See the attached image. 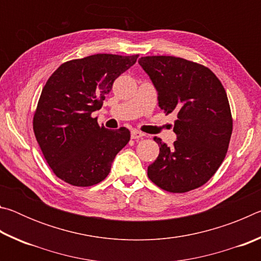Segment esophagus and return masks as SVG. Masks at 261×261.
<instances>
[{
    "mask_svg": "<svg viewBox=\"0 0 261 261\" xmlns=\"http://www.w3.org/2000/svg\"><path fill=\"white\" fill-rule=\"evenodd\" d=\"M146 135L143 134L141 131H138V130H132L131 131V138L132 139H139V138H143V137H145Z\"/></svg>",
    "mask_w": 261,
    "mask_h": 261,
    "instance_id": "obj_1",
    "label": "esophagus"
}]
</instances>
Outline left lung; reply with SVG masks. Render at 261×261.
Instances as JSON below:
<instances>
[{"label": "left lung", "instance_id": "obj_1", "mask_svg": "<svg viewBox=\"0 0 261 261\" xmlns=\"http://www.w3.org/2000/svg\"><path fill=\"white\" fill-rule=\"evenodd\" d=\"M138 63L158 92L159 107L176 113V140L160 146L147 168L149 179L174 193L204 185L226 158L232 132L227 93L208 68L175 56H146Z\"/></svg>", "mask_w": 261, "mask_h": 261}]
</instances>
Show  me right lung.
Returning <instances> with one entry per match:
<instances>
[{"label":"right lung","instance_id":"obj_1","mask_svg":"<svg viewBox=\"0 0 261 261\" xmlns=\"http://www.w3.org/2000/svg\"><path fill=\"white\" fill-rule=\"evenodd\" d=\"M137 59L138 55H91L65 62L47 81L33 130L46 161L62 180L74 187L100 183L129 143L126 127L108 130L91 114L101 108L115 79Z\"/></svg>","mask_w":261,"mask_h":261}]
</instances>
